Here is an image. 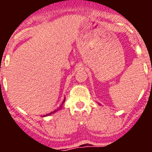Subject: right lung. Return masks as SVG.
Segmentation results:
<instances>
[{"mask_svg": "<svg viewBox=\"0 0 152 152\" xmlns=\"http://www.w3.org/2000/svg\"><path fill=\"white\" fill-rule=\"evenodd\" d=\"M65 101V98H64V100H63V102H62V103H61V106H60L59 107H58V108H57L56 109V110H55L54 111H52V112H51V113H48V114H46V115H45V116H49V115H52V114H53V113H55L56 112H57V111H58L59 110H61V107H62V105H63V103H64V102Z\"/></svg>", "mask_w": 152, "mask_h": 152, "instance_id": "right-lung-1", "label": "right lung"}]
</instances>
